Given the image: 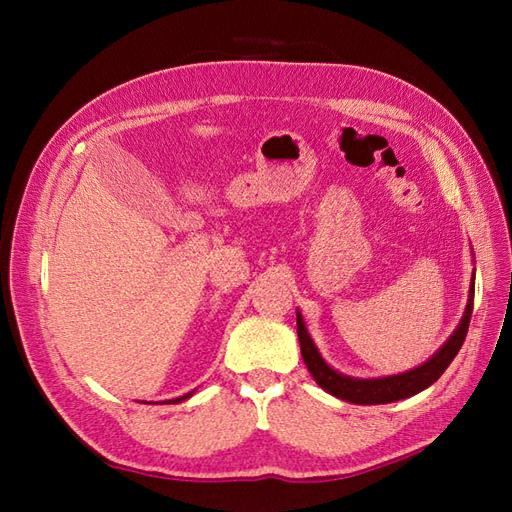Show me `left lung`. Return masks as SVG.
I'll list each match as a JSON object with an SVG mask.
<instances>
[{
  "instance_id": "obj_1",
  "label": "left lung",
  "mask_w": 512,
  "mask_h": 512,
  "mask_svg": "<svg viewBox=\"0 0 512 512\" xmlns=\"http://www.w3.org/2000/svg\"><path fill=\"white\" fill-rule=\"evenodd\" d=\"M472 309H474V277H472V286H470V299H468L466 314H463L455 333L448 337V342L436 354H433L427 363L406 371V374H397V376H389V378H374V380H359V378L337 374L335 369H331L327 363L322 361V356L318 354L312 337H309V333L305 329L301 314L297 312V333H299L301 354H303V361L309 369V374L314 376V380L327 393L344 399V401H352V404H363V406L391 404V401H399V399H406V397L421 393L423 389H427V386H431L444 374L446 367L453 363L457 352L461 350L463 339H466V335H468Z\"/></svg>"
}]
</instances>
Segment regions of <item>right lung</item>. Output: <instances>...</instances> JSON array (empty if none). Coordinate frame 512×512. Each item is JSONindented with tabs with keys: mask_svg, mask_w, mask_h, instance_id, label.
Listing matches in <instances>:
<instances>
[{
	"mask_svg": "<svg viewBox=\"0 0 512 512\" xmlns=\"http://www.w3.org/2000/svg\"><path fill=\"white\" fill-rule=\"evenodd\" d=\"M192 393H185V395H181V397H177V399H173V404H179V401H183V399H188Z\"/></svg>",
	"mask_w": 512,
	"mask_h": 512,
	"instance_id": "add662e5",
	"label": "right lung"
}]
</instances>
